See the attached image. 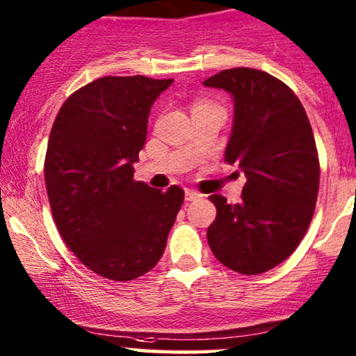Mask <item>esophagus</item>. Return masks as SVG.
<instances>
[{"mask_svg": "<svg viewBox=\"0 0 356 356\" xmlns=\"http://www.w3.org/2000/svg\"><path fill=\"white\" fill-rule=\"evenodd\" d=\"M185 198L188 200V202H193V200L202 198V193H198V191H195V190H191V188H188V190H185Z\"/></svg>", "mask_w": 356, "mask_h": 356, "instance_id": "34e87169", "label": "esophagus"}]
</instances>
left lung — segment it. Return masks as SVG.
I'll return each mask as SVG.
<instances>
[{
	"label": "left lung",
	"instance_id": "obj_1",
	"mask_svg": "<svg viewBox=\"0 0 356 356\" xmlns=\"http://www.w3.org/2000/svg\"><path fill=\"white\" fill-rule=\"evenodd\" d=\"M203 85L232 95L225 160L238 163L246 177L240 203L210 196L216 218L208 245L229 270L265 273L295 252L315 211L320 163L312 124L293 91L265 71L223 70Z\"/></svg>",
	"mask_w": 356,
	"mask_h": 356
}]
</instances>
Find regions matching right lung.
I'll return each mask as SVG.
<instances>
[{"mask_svg": "<svg viewBox=\"0 0 356 356\" xmlns=\"http://www.w3.org/2000/svg\"><path fill=\"white\" fill-rule=\"evenodd\" d=\"M173 79L104 76L66 99L49 133L44 183L58 232L95 273L129 282L160 261L185 200L135 181L152 104Z\"/></svg>", "mask_w": 356, "mask_h": 356, "instance_id": "obj_1", "label": "right lung"}]
</instances>
